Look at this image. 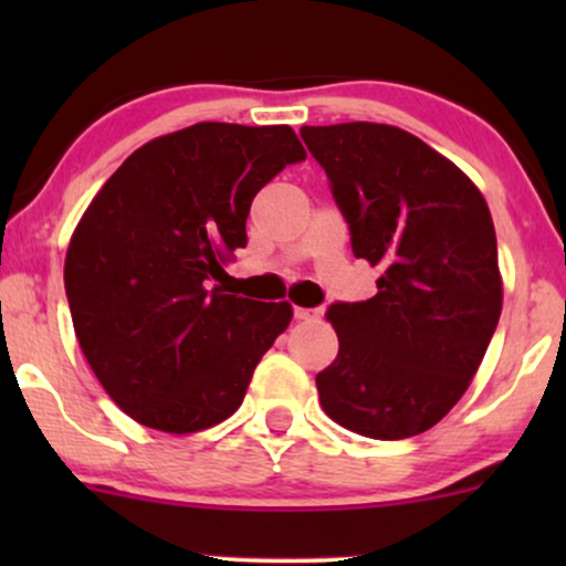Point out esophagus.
<instances>
[{
    "label": "esophagus",
    "instance_id": "34e87169",
    "mask_svg": "<svg viewBox=\"0 0 566 566\" xmlns=\"http://www.w3.org/2000/svg\"><path fill=\"white\" fill-rule=\"evenodd\" d=\"M292 316L301 322H308V319H316V316H319V308H301V305H295V308H292Z\"/></svg>",
    "mask_w": 566,
    "mask_h": 566
}]
</instances>
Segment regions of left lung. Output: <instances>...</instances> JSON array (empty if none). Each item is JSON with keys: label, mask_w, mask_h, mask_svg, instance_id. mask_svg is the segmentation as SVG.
<instances>
[{"label": "left lung", "mask_w": 566, "mask_h": 566, "mask_svg": "<svg viewBox=\"0 0 566 566\" xmlns=\"http://www.w3.org/2000/svg\"><path fill=\"white\" fill-rule=\"evenodd\" d=\"M346 218L350 250L378 265V295L337 301L335 361L316 375L324 412L369 439L437 426L495 335L503 284L490 207L450 159L375 122L301 127Z\"/></svg>", "instance_id": "8db88e82"}]
</instances>
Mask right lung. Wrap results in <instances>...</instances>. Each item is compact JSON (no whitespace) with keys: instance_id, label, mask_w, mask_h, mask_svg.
I'll list each match as a JSON object with an SVG mask.
<instances>
[{"instance_id":"add662e5","label":"right lung","mask_w":566,"mask_h":566,"mask_svg":"<svg viewBox=\"0 0 566 566\" xmlns=\"http://www.w3.org/2000/svg\"><path fill=\"white\" fill-rule=\"evenodd\" d=\"M303 159L287 125L199 122L140 146L97 191L63 279L82 354L133 420L193 433L242 405L292 308L216 282L255 193Z\"/></svg>"}]
</instances>
